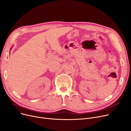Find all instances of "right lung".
I'll return each mask as SVG.
<instances>
[{
    "mask_svg": "<svg viewBox=\"0 0 131 131\" xmlns=\"http://www.w3.org/2000/svg\"><path fill=\"white\" fill-rule=\"evenodd\" d=\"M10 49H11V48H10Z\"/></svg>",
    "mask_w": 131,
    "mask_h": 131,
    "instance_id": "right-lung-1",
    "label": "right lung"
}]
</instances>
